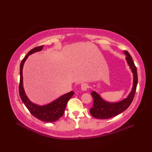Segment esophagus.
<instances>
[{
  "label": "esophagus",
  "mask_w": 152,
  "mask_h": 152,
  "mask_svg": "<svg viewBox=\"0 0 152 152\" xmlns=\"http://www.w3.org/2000/svg\"><path fill=\"white\" fill-rule=\"evenodd\" d=\"M88 85L87 84V83H82L81 85V89L82 91H86L87 89L88 88Z\"/></svg>",
  "instance_id": "esophagus-1"
}]
</instances>
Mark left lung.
<instances>
[{
  "label": "left lung",
  "mask_w": 152,
  "mask_h": 152,
  "mask_svg": "<svg viewBox=\"0 0 152 152\" xmlns=\"http://www.w3.org/2000/svg\"><path fill=\"white\" fill-rule=\"evenodd\" d=\"M124 52L126 56V61L133 75V83L131 91L127 97L116 102L106 101L101 97L99 93L94 91H92L91 95L93 98V106L89 110V112L95 118L102 119H109L120 114L127 109L133 101L138 82L137 70L131 55L127 51H124Z\"/></svg>",
  "instance_id": "obj_1"
}]
</instances>
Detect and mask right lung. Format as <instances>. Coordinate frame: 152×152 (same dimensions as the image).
I'll return each instance as SVG.
<instances>
[{
  "mask_svg": "<svg viewBox=\"0 0 152 152\" xmlns=\"http://www.w3.org/2000/svg\"><path fill=\"white\" fill-rule=\"evenodd\" d=\"M42 49L43 46L33 48L22 60L20 64V82H19V93L23 102L24 103L32 115L41 121L51 123L57 121L63 115L67 102L73 96L74 93L73 91L67 93L66 94L61 95L52 102L42 106L35 104L28 98L23 88V68L25 62L30 55L42 51Z\"/></svg>",
  "mask_w": 152,
  "mask_h": 152,
  "instance_id": "right-lung-1",
  "label": "right lung"
}]
</instances>
